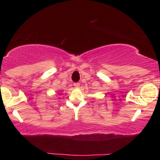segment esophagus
<instances>
[{"mask_svg":"<svg viewBox=\"0 0 160 160\" xmlns=\"http://www.w3.org/2000/svg\"><path fill=\"white\" fill-rule=\"evenodd\" d=\"M73 86H74V87H75V88H78V87H80V84H79V83H74Z\"/></svg>","mask_w":160,"mask_h":160,"instance_id":"34e87169","label":"esophagus"}]
</instances>
